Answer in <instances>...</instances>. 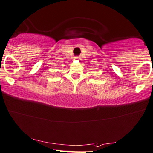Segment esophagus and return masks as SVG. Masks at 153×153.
<instances>
[{"label": "esophagus", "instance_id": "1", "mask_svg": "<svg viewBox=\"0 0 153 153\" xmlns=\"http://www.w3.org/2000/svg\"><path fill=\"white\" fill-rule=\"evenodd\" d=\"M75 60H80V57H75Z\"/></svg>", "mask_w": 153, "mask_h": 153}]
</instances>
